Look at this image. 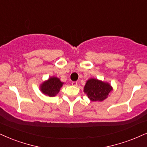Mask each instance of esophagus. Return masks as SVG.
Returning <instances> with one entry per match:
<instances>
[{
  "label": "esophagus",
  "instance_id": "obj_1",
  "mask_svg": "<svg viewBox=\"0 0 147 147\" xmlns=\"http://www.w3.org/2000/svg\"><path fill=\"white\" fill-rule=\"evenodd\" d=\"M71 84L73 85V86H77L78 82H76V81H74V82H71Z\"/></svg>",
  "mask_w": 147,
  "mask_h": 147
}]
</instances>
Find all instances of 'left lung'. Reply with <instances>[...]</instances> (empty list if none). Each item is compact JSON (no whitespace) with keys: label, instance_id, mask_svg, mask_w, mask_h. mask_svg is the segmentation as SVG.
<instances>
[{"label":"left lung","instance_id":"obj_1","mask_svg":"<svg viewBox=\"0 0 147 147\" xmlns=\"http://www.w3.org/2000/svg\"><path fill=\"white\" fill-rule=\"evenodd\" d=\"M111 90L112 87L108 83L93 78L88 80L84 88V93L93 101L104 100Z\"/></svg>","mask_w":147,"mask_h":147}]
</instances>
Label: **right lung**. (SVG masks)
Segmentation results:
<instances>
[{
	"instance_id": "1",
	"label": "right lung",
	"mask_w": 147,
	"mask_h": 147,
	"mask_svg": "<svg viewBox=\"0 0 147 147\" xmlns=\"http://www.w3.org/2000/svg\"><path fill=\"white\" fill-rule=\"evenodd\" d=\"M63 84V83L61 82L57 78H50L48 81L44 82L41 84V90L43 93L48 95L50 97H53L59 93Z\"/></svg>"
}]
</instances>
